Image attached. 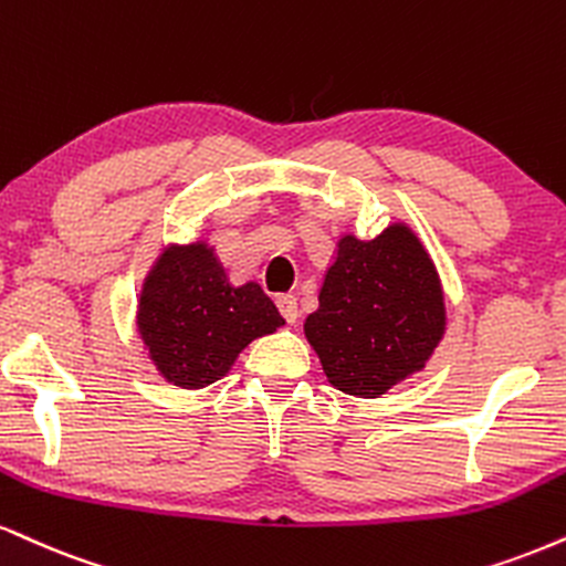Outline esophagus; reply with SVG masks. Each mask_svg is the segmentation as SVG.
Instances as JSON below:
<instances>
[{
  "label": "esophagus",
  "instance_id": "obj_1",
  "mask_svg": "<svg viewBox=\"0 0 566 566\" xmlns=\"http://www.w3.org/2000/svg\"><path fill=\"white\" fill-rule=\"evenodd\" d=\"M276 308L284 316V322H290V324L297 322V313H301V311H297V297L295 295H279L276 297Z\"/></svg>",
  "mask_w": 566,
  "mask_h": 566
}]
</instances>
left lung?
Here are the masks:
<instances>
[{
  "label": "left lung",
  "mask_w": 566,
  "mask_h": 566,
  "mask_svg": "<svg viewBox=\"0 0 566 566\" xmlns=\"http://www.w3.org/2000/svg\"><path fill=\"white\" fill-rule=\"evenodd\" d=\"M446 308L430 255L411 229L345 237L305 337L337 390L377 398L419 371L440 343Z\"/></svg>",
  "instance_id": "8db88e82"
}]
</instances>
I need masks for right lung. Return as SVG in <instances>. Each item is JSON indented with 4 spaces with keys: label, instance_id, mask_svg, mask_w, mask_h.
Wrapping results in <instances>:
<instances>
[{
    "label": "right lung",
    "instance_id": "right-lung-1",
    "mask_svg": "<svg viewBox=\"0 0 566 566\" xmlns=\"http://www.w3.org/2000/svg\"><path fill=\"white\" fill-rule=\"evenodd\" d=\"M282 324L258 284L231 287L206 244L168 250L142 290L139 332L149 358L168 382L187 390L213 385L244 345Z\"/></svg>",
    "mask_w": 566,
    "mask_h": 566
}]
</instances>
